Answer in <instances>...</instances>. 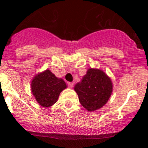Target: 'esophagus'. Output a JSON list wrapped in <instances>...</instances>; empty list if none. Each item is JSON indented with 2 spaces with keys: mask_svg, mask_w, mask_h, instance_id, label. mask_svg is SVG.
Here are the masks:
<instances>
[{
  "mask_svg": "<svg viewBox=\"0 0 148 148\" xmlns=\"http://www.w3.org/2000/svg\"><path fill=\"white\" fill-rule=\"evenodd\" d=\"M68 87H69V88H73V83H68Z\"/></svg>",
  "mask_w": 148,
  "mask_h": 148,
  "instance_id": "obj_1",
  "label": "esophagus"
}]
</instances>
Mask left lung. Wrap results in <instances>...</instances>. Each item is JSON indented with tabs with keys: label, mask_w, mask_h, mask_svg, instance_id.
Instances as JSON below:
<instances>
[{
	"label": "left lung",
	"mask_w": 148,
	"mask_h": 148,
	"mask_svg": "<svg viewBox=\"0 0 148 148\" xmlns=\"http://www.w3.org/2000/svg\"><path fill=\"white\" fill-rule=\"evenodd\" d=\"M112 89L110 77L103 71L94 68L88 70L81 81L74 87L79 101L88 112L103 107L109 101Z\"/></svg>",
	"instance_id": "1"
}]
</instances>
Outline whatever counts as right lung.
Instances as JSON below:
<instances>
[{
  "mask_svg": "<svg viewBox=\"0 0 148 148\" xmlns=\"http://www.w3.org/2000/svg\"><path fill=\"white\" fill-rule=\"evenodd\" d=\"M66 88L65 82L48 69L35 75L31 83L32 94L43 107H49L56 103L60 93Z\"/></svg>",
  "mask_w": 148,
  "mask_h": 148,
  "instance_id": "1",
  "label": "right lung"
}]
</instances>
